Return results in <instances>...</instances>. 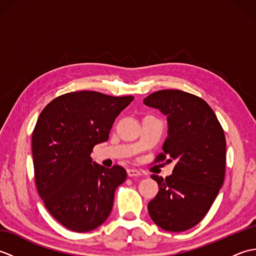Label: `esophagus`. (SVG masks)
<instances>
[{"mask_svg":"<svg viewBox=\"0 0 256 256\" xmlns=\"http://www.w3.org/2000/svg\"><path fill=\"white\" fill-rule=\"evenodd\" d=\"M140 175V172L138 170H134V168H128V177H138Z\"/></svg>","mask_w":256,"mask_h":256,"instance_id":"obj_1","label":"esophagus"}]
</instances>
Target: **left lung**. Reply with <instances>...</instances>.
<instances>
[{
  "label": "left lung",
  "mask_w": 256,
  "mask_h": 256,
  "mask_svg": "<svg viewBox=\"0 0 256 256\" xmlns=\"http://www.w3.org/2000/svg\"><path fill=\"white\" fill-rule=\"evenodd\" d=\"M167 118L164 153L156 162H175L170 176L158 184L148 214L162 229L182 232L204 218L224 180L226 138L214 110L201 98L180 90H160L144 99Z\"/></svg>",
  "instance_id": "8db88e82"
}]
</instances>
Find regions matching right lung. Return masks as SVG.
Wrapping results in <instances>:
<instances>
[{"label": "right lung", "mask_w": 256, "mask_h": 256, "mask_svg": "<svg viewBox=\"0 0 256 256\" xmlns=\"http://www.w3.org/2000/svg\"><path fill=\"white\" fill-rule=\"evenodd\" d=\"M133 100L70 92L48 103L38 116L32 136L36 187L50 214L67 229L88 232L110 216L126 172L96 164L90 154L108 140L114 120Z\"/></svg>", "instance_id": "1"}]
</instances>
